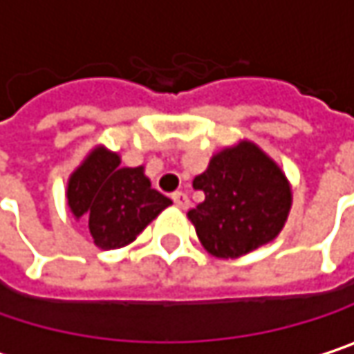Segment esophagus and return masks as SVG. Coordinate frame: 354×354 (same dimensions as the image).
<instances>
[{"label": "esophagus", "instance_id": "1", "mask_svg": "<svg viewBox=\"0 0 354 354\" xmlns=\"http://www.w3.org/2000/svg\"><path fill=\"white\" fill-rule=\"evenodd\" d=\"M172 201H174V205H176L178 209H186L188 207V194H184V192H174L172 194Z\"/></svg>", "mask_w": 354, "mask_h": 354}]
</instances>
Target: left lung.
I'll list each match as a JSON object with an SVG mask.
<instances>
[{"instance_id":"8db88e82","label":"left lung","mask_w":354,"mask_h":354,"mask_svg":"<svg viewBox=\"0 0 354 354\" xmlns=\"http://www.w3.org/2000/svg\"><path fill=\"white\" fill-rule=\"evenodd\" d=\"M192 186L205 192V203L188 218L216 257H239L275 239L292 205L283 172L249 142L216 153Z\"/></svg>"}]
</instances>
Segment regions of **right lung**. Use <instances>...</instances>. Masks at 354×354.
<instances>
[{"mask_svg":"<svg viewBox=\"0 0 354 354\" xmlns=\"http://www.w3.org/2000/svg\"><path fill=\"white\" fill-rule=\"evenodd\" d=\"M119 156L97 147L71 176L68 207L73 214L86 216L95 245L101 249L125 247L172 205L151 188L144 168H121Z\"/></svg>","mask_w":354,"mask_h":354,"instance_id":"add662e5","label":"right lung"}]
</instances>
